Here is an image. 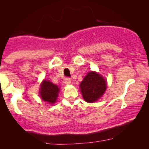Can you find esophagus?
<instances>
[{
	"instance_id": "1",
	"label": "esophagus",
	"mask_w": 149,
	"mask_h": 149,
	"mask_svg": "<svg viewBox=\"0 0 149 149\" xmlns=\"http://www.w3.org/2000/svg\"><path fill=\"white\" fill-rule=\"evenodd\" d=\"M64 83H65L66 85H69V84H71V79L69 78V77H66V78H65V80H64Z\"/></svg>"
}]
</instances>
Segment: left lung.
<instances>
[{
    "label": "left lung",
    "mask_w": 149,
    "mask_h": 149,
    "mask_svg": "<svg viewBox=\"0 0 149 149\" xmlns=\"http://www.w3.org/2000/svg\"><path fill=\"white\" fill-rule=\"evenodd\" d=\"M107 83L99 73L89 72L80 83L82 96L87 103H94L101 97L106 91Z\"/></svg>",
    "instance_id": "left-lung-1"
}]
</instances>
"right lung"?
Segmentation results:
<instances>
[{
    "mask_svg": "<svg viewBox=\"0 0 149 149\" xmlns=\"http://www.w3.org/2000/svg\"><path fill=\"white\" fill-rule=\"evenodd\" d=\"M60 88L49 80H44L40 84L39 94L43 101L53 104L56 102L59 94Z\"/></svg>",
    "mask_w": 149,
    "mask_h": 149,
    "instance_id": "add662e5",
    "label": "right lung"
}]
</instances>
